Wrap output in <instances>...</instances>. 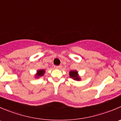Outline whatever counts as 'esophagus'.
Wrapping results in <instances>:
<instances>
[{
  "instance_id": "obj_1",
  "label": "esophagus",
  "mask_w": 121,
  "mask_h": 121,
  "mask_svg": "<svg viewBox=\"0 0 121 121\" xmlns=\"http://www.w3.org/2000/svg\"><path fill=\"white\" fill-rule=\"evenodd\" d=\"M61 67V65H55L54 68L56 69H60Z\"/></svg>"
}]
</instances>
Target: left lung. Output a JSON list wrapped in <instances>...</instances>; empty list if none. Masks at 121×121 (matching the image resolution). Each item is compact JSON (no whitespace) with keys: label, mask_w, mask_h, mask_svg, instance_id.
I'll use <instances>...</instances> for the list:
<instances>
[{"label":"left lung","mask_w":121,"mask_h":121,"mask_svg":"<svg viewBox=\"0 0 121 121\" xmlns=\"http://www.w3.org/2000/svg\"><path fill=\"white\" fill-rule=\"evenodd\" d=\"M70 77L74 78L76 80H79L80 77L77 75V72L76 71H71L70 72Z\"/></svg>","instance_id":"8db88e82"}]
</instances>
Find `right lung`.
<instances>
[{
  "instance_id": "obj_1",
  "label": "right lung",
  "mask_w": 121,
  "mask_h": 121,
  "mask_svg": "<svg viewBox=\"0 0 121 121\" xmlns=\"http://www.w3.org/2000/svg\"><path fill=\"white\" fill-rule=\"evenodd\" d=\"M45 73V71L44 70H38V73H37V76L39 77V76H43V74H44Z\"/></svg>"
}]
</instances>
